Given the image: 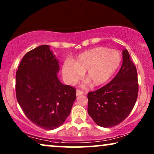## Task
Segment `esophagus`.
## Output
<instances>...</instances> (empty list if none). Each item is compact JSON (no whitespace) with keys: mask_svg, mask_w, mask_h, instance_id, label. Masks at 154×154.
Masks as SVG:
<instances>
[{"mask_svg":"<svg viewBox=\"0 0 154 154\" xmlns=\"http://www.w3.org/2000/svg\"><path fill=\"white\" fill-rule=\"evenodd\" d=\"M83 94V92L82 91V90H76V96H80Z\"/></svg>","mask_w":154,"mask_h":154,"instance_id":"34e87169","label":"esophagus"}]
</instances>
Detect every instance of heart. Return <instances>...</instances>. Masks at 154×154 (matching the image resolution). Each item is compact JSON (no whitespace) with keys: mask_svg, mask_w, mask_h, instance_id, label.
<instances>
[{"mask_svg":"<svg viewBox=\"0 0 154 154\" xmlns=\"http://www.w3.org/2000/svg\"><path fill=\"white\" fill-rule=\"evenodd\" d=\"M121 57L116 50L98 47L80 54L72 61H66L62 66V75L69 85H73L85 73L87 79L93 86L102 85L108 81L119 69Z\"/></svg>","mask_w":154,"mask_h":154,"instance_id":"heart-1","label":"heart"}]
</instances>
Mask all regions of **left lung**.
<instances>
[{
	"mask_svg": "<svg viewBox=\"0 0 154 154\" xmlns=\"http://www.w3.org/2000/svg\"><path fill=\"white\" fill-rule=\"evenodd\" d=\"M137 95V69L125 49L122 66L114 79L96 91L88 92V114L101 127H113L128 116Z\"/></svg>",
	"mask_w": 154,
	"mask_h": 154,
	"instance_id": "1",
	"label": "left lung"
}]
</instances>
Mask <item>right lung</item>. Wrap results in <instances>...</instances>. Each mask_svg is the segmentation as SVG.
<instances>
[{"mask_svg":"<svg viewBox=\"0 0 154 154\" xmlns=\"http://www.w3.org/2000/svg\"><path fill=\"white\" fill-rule=\"evenodd\" d=\"M59 61L43 45L25 54L16 72V96L26 116L39 127L54 130L64 123L75 100V89L59 80Z\"/></svg>","mask_w":154,"mask_h":154,"instance_id":"obj_1","label":"right lung"}]
</instances>
